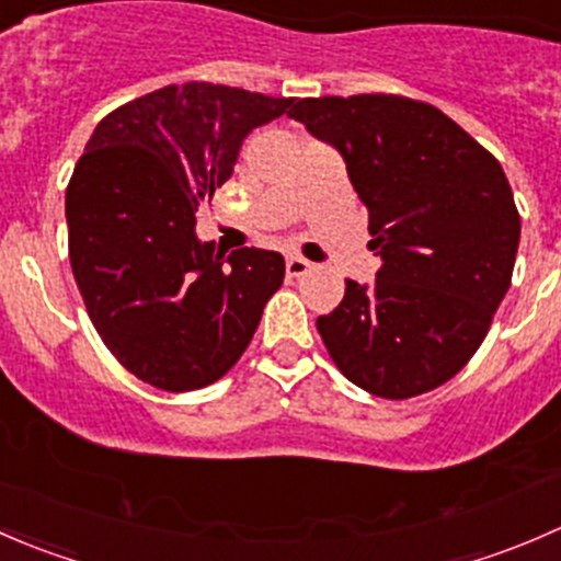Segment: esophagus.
<instances>
[{"mask_svg":"<svg viewBox=\"0 0 561 561\" xmlns=\"http://www.w3.org/2000/svg\"><path fill=\"white\" fill-rule=\"evenodd\" d=\"M309 268H312V263H309V260H304V257H298V254H290V257L285 260V271H287V276H290V279H301V276L307 274Z\"/></svg>","mask_w":561,"mask_h":561,"instance_id":"obj_1","label":"esophagus"}]
</instances>
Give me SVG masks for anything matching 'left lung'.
Returning a JSON list of instances; mask_svg holds the SVG:
<instances>
[{
    "instance_id": "left-lung-1",
    "label": "left lung",
    "mask_w": 561,
    "mask_h": 561,
    "mask_svg": "<svg viewBox=\"0 0 561 561\" xmlns=\"http://www.w3.org/2000/svg\"><path fill=\"white\" fill-rule=\"evenodd\" d=\"M290 116L342 151L382 257L375 285L347 279L342 304L317 317L328 355L380 399L445 386L478 353L513 279L522 217L505 171L421 100L307 98Z\"/></svg>"
}]
</instances>
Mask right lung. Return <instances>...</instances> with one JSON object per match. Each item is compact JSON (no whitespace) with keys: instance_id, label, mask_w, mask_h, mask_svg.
Segmentation results:
<instances>
[{"instance_id":"right-lung-1","label":"right lung","mask_w":561,"mask_h":561,"mask_svg":"<svg viewBox=\"0 0 561 561\" xmlns=\"http://www.w3.org/2000/svg\"><path fill=\"white\" fill-rule=\"evenodd\" d=\"M268 98L192 81L111 111L67 184V247L89 320L118 364L184 393L228 375L285 279L279 252L225 257L195 211L230 179L241 140L290 113Z\"/></svg>"}]
</instances>
